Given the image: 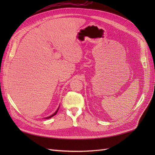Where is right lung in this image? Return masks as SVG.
Masks as SVG:
<instances>
[{
	"label": "right lung",
	"instance_id": "1",
	"mask_svg": "<svg viewBox=\"0 0 155 155\" xmlns=\"http://www.w3.org/2000/svg\"><path fill=\"white\" fill-rule=\"evenodd\" d=\"M59 107H58V110H56L54 113L53 114H51V116H48V117H46V118H45V119H48V118H51V117H53L54 116H55L56 114H57V112H58V110H59Z\"/></svg>",
	"mask_w": 155,
	"mask_h": 155
}]
</instances>
